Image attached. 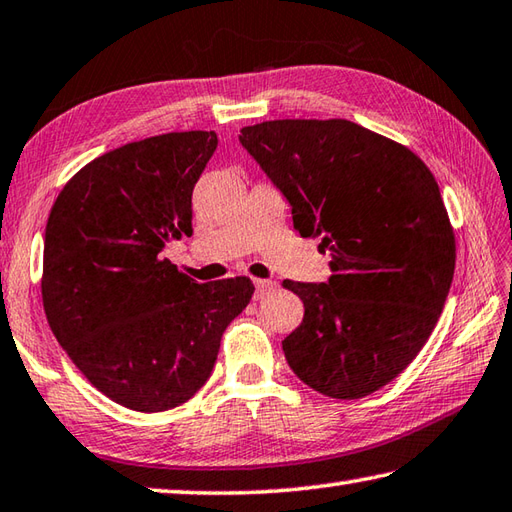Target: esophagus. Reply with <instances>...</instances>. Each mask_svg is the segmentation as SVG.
Here are the masks:
<instances>
[{
    "label": "esophagus",
    "mask_w": 512,
    "mask_h": 512,
    "mask_svg": "<svg viewBox=\"0 0 512 512\" xmlns=\"http://www.w3.org/2000/svg\"><path fill=\"white\" fill-rule=\"evenodd\" d=\"M276 289V283L274 281H256V298H263V296H267L269 292H274Z\"/></svg>",
    "instance_id": "esophagus-1"
}]
</instances>
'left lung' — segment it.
<instances>
[{"instance_id":"obj_1","label":"left lung","mask_w":512,"mask_h":512,"mask_svg":"<svg viewBox=\"0 0 512 512\" xmlns=\"http://www.w3.org/2000/svg\"><path fill=\"white\" fill-rule=\"evenodd\" d=\"M238 140L289 202L294 229L332 258L327 283L283 281L305 305L283 341L289 368L332 399L376 392L428 341L455 274L435 176L350 120L260 122Z\"/></svg>"}]
</instances>
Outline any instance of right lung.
Instances as JSON below:
<instances>
[{
    "mask_svg": "<svg viewBox=\"0 0 512 512\" xmlns=\"http://www.w3.org/2000/svg\"><path fill=\"white\" fill-rule=\"evenodd\" d=\"M214 131L129 142L66 182L44 231L42 298L71 361L111 401L162 412L214 370L225 327L245 310V276L196 283L162 249L191 236V194Z\"/></svg>",
    "mask_w": 512,
    "mask_h": 512,
    "instance_id": "right-lung-1",
    "label": "right lung"
}]
</instances>
